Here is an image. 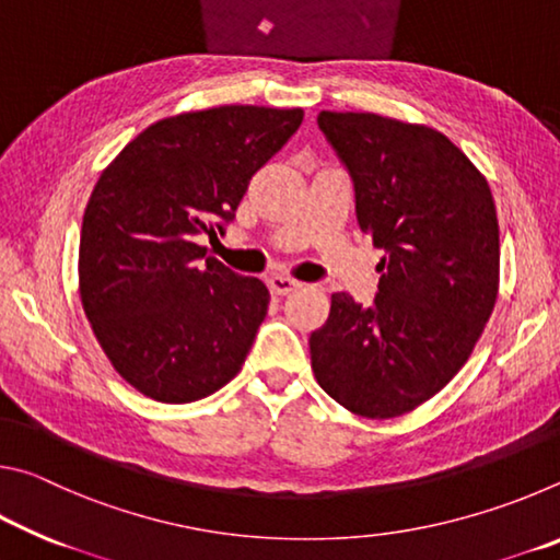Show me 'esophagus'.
I'll use <instances>...</instances> for the list:
<instances>
[{
	"label": "esophagus",
	"mask_w": 560,
	"mask_h": 560,
	"mask_svg": "<svg viewBox=\"0 0 560 560\" xmlns=\"http://www.w3.org/2000/svg\"><path fill=\"white\" fill-rule=\"evenodd\" d=\"M299 287H301V283H299L296 279L283 277V273H277V277L269 279V289H271L273 293H279V296H287V293L296 291Z\"/></svg>",
	"instance_id": "1"
}]
</instances>
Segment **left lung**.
<instances>
[{"label": "left lung", "instance_id": "left-lung-1", "mask_svg": "<svg viewBox=\"0 0 560 560\" xmlns=\"http://www.w3.org/2000/svg\"><path fill=\"white\" fill-rule=\"evenodd\" d=\"M353 183L360 230L385 249L371 306L346 291L308 338L318 385L346 410L387 420L457 375L499 289L494 197L442 132L375 113H318Z\"/></svg>", "mask_w": 560, "mask_h": 560}]
</instances>
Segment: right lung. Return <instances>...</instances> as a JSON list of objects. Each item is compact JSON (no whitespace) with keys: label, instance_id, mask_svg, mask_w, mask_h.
<instances>
[{"label":"right lung","instance_id":"right-lung-1","mask_svg":"<svg viewBox=\"0 0 560 560\" xmlns=\"http://www.w3.org/2000/svg\"><path fill=\"white\" fill-rule=\"evenodd\" d=\"M303 110L220 106L158 120L103 170L81 226L83 311L126 381L160 402L212 395L242 371L269 291L217 259L252 175Z\"/></svg>","mask_w":560,"mask_h":560}]
</instances>
